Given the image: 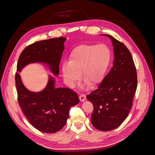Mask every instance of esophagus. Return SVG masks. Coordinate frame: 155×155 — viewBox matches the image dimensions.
<instances>
[{"mask_svg":"<svg viewBox=\"0 0 155 155\" xmlns=\"http://www.w3.org/2000/svg\"><path fill=\"white\" fill-rule=\"evenodd\" d=\"M79 97V100H80L81 102H83L86 100V96L85 94H81Z\"/></svg>","mask_w":155,"mask_h":155,"instance_id":"1","label":"esophagus"}]
</instances>
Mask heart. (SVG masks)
Wrapping results in <instances>:
<instances>
[{"mask_svg":"<svg viewBox=\"0 0 155 155\" xmlns=\"http://www.w3.org/2000/svg\"><path fill=\"white\" fill-rule=\"evenodd\" d=\"M110 61V51L104 44L82 45L75 48L70 55L68 63H64L62 74L67 85L74 87L81 77L82 87L97 85L104 78Z\"/></svg>","mask_w":155,"mask_h":155,"instance_id":"heart-1","label":"heart"}]
</instances>
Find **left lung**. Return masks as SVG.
Here are the masks:
<instances>
[{"instance_id":"obj_1","label":"left lung","mask_w":155,"mask_h":155,"mask_svg":"<svg viewBox=\"0 0 155 155\" xmlns=\"http://www.w3.org/2000/svg\"><path fill=\"white\" fill-rule=\"evenodd\" d=\"M114 47L113 67L96 90L87 95L94 111L91 123L102 131L113 130L127 117L137 88V74L132 55L126 46L110 35Z\"/></svg>"}]
</instances>
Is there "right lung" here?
Wrapping results in <instances>:
<instances>
[{"label": "right lung", "instance_id": "add662e5", "mask_svg": "<svg viewBox=\"0 0 155 155\" xmlns=\"http://www.w3.org/2000/svg\"><path fill=\"white\" fill-rule=\"evenodd\" d=\"M66 40L61 37L35 42L25 48L18 60L15 84L18 104L30 124L45 133H56L65 125L70 107L79 102L77 94L68 88H55V78L51 76L43 91H30L18 72L28 64L39 63L46 65L57 77Z\"/></svg>", "mask_w": 155, "mask_h": 155}]
</instances>
